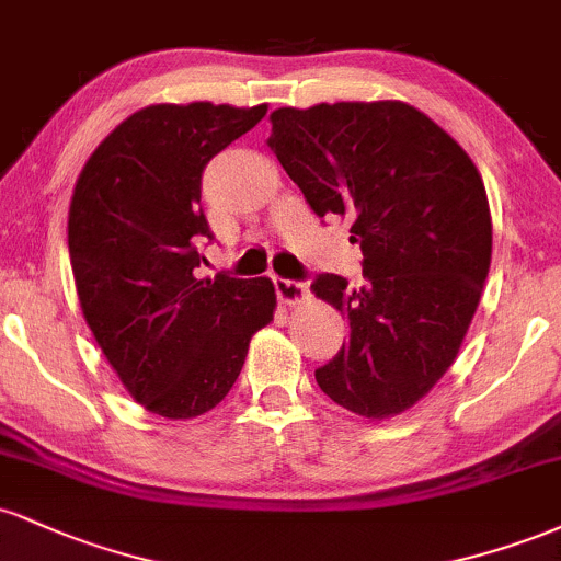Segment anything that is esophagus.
<instances>
[{
	"label": "esophagus",
	"instance_id": "obj_1",
	"mask_svg": "<svg viewBox=\"0 0 561 561\" xmlns=\"http://www.w3.org/2000/svg\"><path fill=\"white\" fill-rule=\"evenodd\" d=\"M274 289L279 295V300L287 302V306H295V302H300L308 295L306 282L285 279V276H274Z\"/></svg>",
	"mask_w": 561,
	"mask_h": 561
}]
</instances>
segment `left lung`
<instances>
[{"mask_svg": "<svg viewBox=\"0 0 561 561\" xmlns=\"http://www.w3.org/2000/svg\"><path fill=\"white\" fill-rule=\"evenodd\" d=\"M319 218H351L364 287L319 274L311 289L351 337L319 388L353 414L388 420L448 371L491 268L485 184L435 121L405 102L279 107L266 141Z\"/></svg>", "mask_w": 561, "mask_h": 561, "instance_id": "1", "label": "left lung"}]
</instances>
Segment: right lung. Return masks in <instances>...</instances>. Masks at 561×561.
<instances>
[{"label":"right lung","mask_w":561,"mask_h":561,"mask_svg":"<svg viewBox=\"0 0 561 561\" xmlns=\"http://www.w3.org/2000/svg\"><path fill=\"white\" fill-rule=\"evenodd\" d=\"M266 105H150L107 134L76 182L68 250L81 311L121 382L152 414L192 420L231 390L274 319L272 279H197L203 171Z\"/></svg>","instance_id":"add662e5"}]
</instances>
